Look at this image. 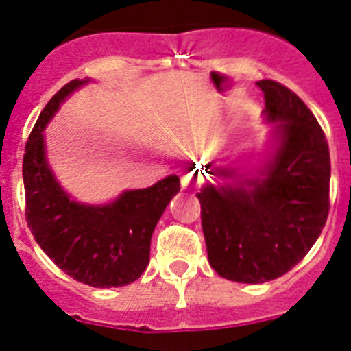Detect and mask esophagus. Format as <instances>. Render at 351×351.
I'll use <instances>...</instances> for the list:
<instances>
[{"instance_id": "1", "label": "esophagus", "mask_w": 351, "mask_h": 351, "mask_svg": "<svg viewBox=\"0 0 351 351\" xmlns=\"http://www.w3.org/2000/svg\"><path fill=\"white\" fill-rule=\"evenodd\" d=\"M182 186L186 189V191H194L195 186H197V178L192 175H183L182 176Z\"/></svg>"}]
</instances>
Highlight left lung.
Instances as JSON below:
<instances>
[{
    "instance_id": "obj_1",
    "label": "left lung",
    "mask_w": 351,
    "mask_h": 351,
    "mask_svg": "<svg viewBox=\"0 0 351 351\" xmlns=\"http://www.w3.org/2000/svg\"><path fill=\"white\" fill-rule=\"evenodd\" d=\"M265 117L277 126V149L254 178L235 169H209L234 183L208 185L197 194L209 265L242 284L274 280L300 263L329 215V145L319 121L294 91L258 81Z\"/></svg>"
}]
</instances>
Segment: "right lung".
I'll return each mask as SVG.
<instances>
[{
    "mask_svg": "<svg viewBox=\"0 0 351 351\" xmlns=\"http://www.w3.org/2000/svg\"><path fill=\"white\" fill-rule=\"evenodd\" d=\"M88 80H72L51 97L25 143L22 176L25 220L50 260L77 282L119 287L135 282L150 258V239L166 206L180 192L176 175L140 191H126L106 206L71 201L45 156L43 130L62 101Z\"/></svg>",
    "mask_w": 351,
    "mask_h": 351,
    "instance_id": "1",
    "label": "right lung"
}]
</instances>
